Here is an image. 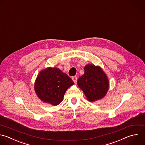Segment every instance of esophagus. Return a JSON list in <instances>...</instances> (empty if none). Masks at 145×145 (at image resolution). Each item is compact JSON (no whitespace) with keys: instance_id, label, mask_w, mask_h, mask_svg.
Masks as SVG:
<instances>
[{"instance_id":"esophagus-1","label":"esophagus","mask_w":145,"mask_h":145,"mask_svg":"<svg viewBox=\"0 0 145 145\" xmlns=\"http://www.w3.org/2000/svg\"><path fill=\"white\" fill-rule=\"evenodd\" d=\"M72 80L74 81V82L76 84V82H77V77H76V76H72Z\"/></svg>"}]
</instances>
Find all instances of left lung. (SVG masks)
Instances as JSON below:
<instances>
[{"label":"left lung","mask_w":145,"mask_h":145,"mask_svg":"<svg viewBox=\"0 0 145 145\" xmlns=\"http://www.w3.org/2000/svg\"><path fill=\"white\" fill-rule=\"evenodd\" d=\"M78 85L89 101L104 97L109 88V80L101 68L94 65H87L84 74L78 80Z\"/></svg>","instance_id":"left-lung-1"}]
</instances>
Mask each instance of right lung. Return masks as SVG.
Instances as JSON below:
<instances>
[{
  "label": "right lung",
  "mask_w": 145,
  "mask_h": 145,
  "mask_svg": "<svg viewBox=\"0 0 145 145\" xmlns=\"http://www.w3.org/2000/svg\"><path fill=\"white\" fill-rule=\"evenodd\" d=\"M74 84L72 79L60 69L48 67L38 75L35 90L42 101L56 106L63 100L66 90Z\"/></svg>",
  "instance_id": "add662e5"
}]
</instances>
